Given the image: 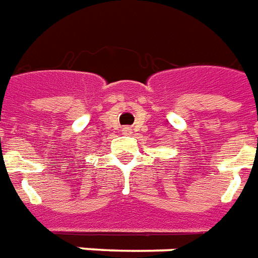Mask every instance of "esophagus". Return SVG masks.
Instances as JSON below:
<instances>
[{
    "instance_id": "esophagus-1",
    "label": "esophagus",
    "mask_w": 258,
    "mask_h": 258,
    "mask_svg": "<svg viewBox=\"0 0 258 258\" xmlns=\"http://www.w3.org/2000/svg\"><path fill=\"white\" fill-rule=\"evenodd\" d=\"M123 132H125V135H131V133H132V131H131L129 127H123Z\"/></svg>"
}]
</instances>
